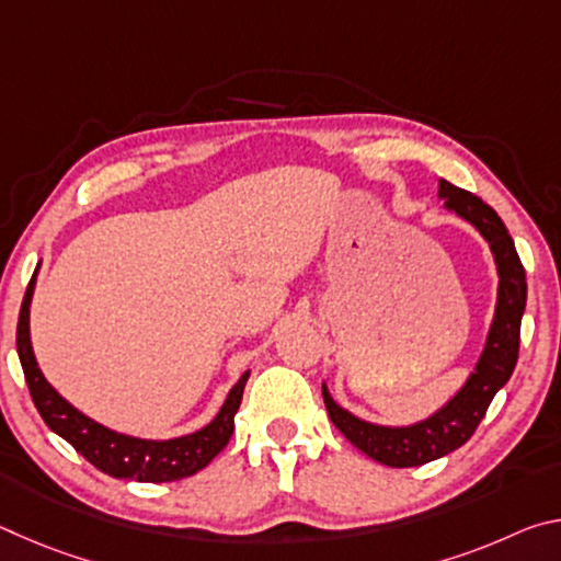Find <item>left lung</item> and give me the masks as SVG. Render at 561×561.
<instances>
[{
  "mask_svg": "<svg viewBox=\"0 0 561 561\" xmlns=\"http://www.w3.org/2000/svg\"><path fill=\"white\" fill-rule=\"evenodd\" d=\"M438 195L450 213L468 220L485 237L500 277L495 317H492L485 348L474 364V371L440 411H435L421 423L401 425V428L360 421L331 398L327 383L321 386L331 423L360 453H366L376 462L388 465V468H415V465L438 460L443 455L458 450L462 443H468L485 417L492 398L510 381L519 354V324L527 304V279L505 222L478 195L455 187L448 180H440Z\"/></svg>",
  "mask_w": 561,
  "mask_h": 561,
  "instance_id": "1",
  "label": "left lung"
}]
</instances>
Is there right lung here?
<instances>
[{"mask_svg": "<svg viewBox=\"0 0 561 561\" xmlns=\"http://www.w3.org/2000/svg\"><path fill=\"white\" fill-rule=\"evenodd\" d=\"M34 284L36 272L30 287H26L22 311H19L16 354L19 360H22L32 401L44 417V423L56 435H61L66 443L73 445V450L81 453L93 468H99L101 472L118 480L173 482L190 478V474L201 472L205 465H210L215 455L232 438L234 413L242 403L244 383L250 378V371L240 376V381L227 393L220 413L201 431L170 440H146L111 431L106 425L91 421L89 415H83L79 408H73L64 396H59V391L44 378L39 364H36L30 336V307L34 297Z\"/></svg>", "mask_w": 561, "mask_h": 561, "instance_id": "obj_1", "label": "right lung"}]
</instances>
